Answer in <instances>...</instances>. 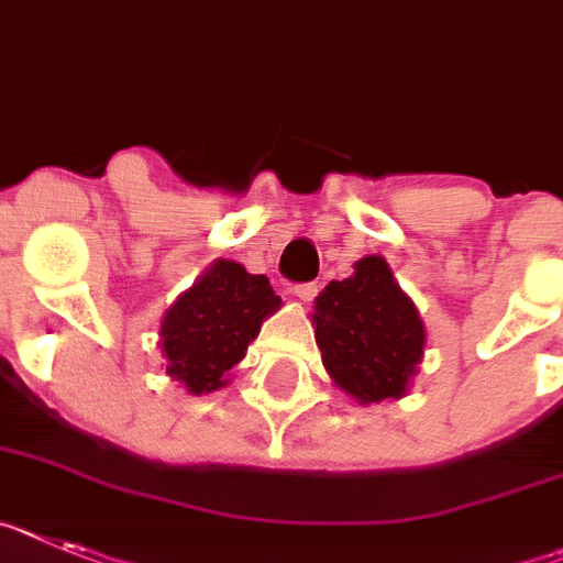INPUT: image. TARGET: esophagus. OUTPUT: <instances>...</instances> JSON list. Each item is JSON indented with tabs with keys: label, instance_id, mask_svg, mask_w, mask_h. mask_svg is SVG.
I'll use <instances>...</instances> for the list:
<instances>
[{
	"label": "esophagus",
	"instance_id": "obj_1",
	"mask_svg": "<svg viewBox=\"0 0 563 563\" xmlns=\"http://www.w3.org/2000/svg\"><path fill=\"white\" fill-rule=\"evenodd\" d=\"M295 297H300L302 302H311L317 297V283H297Z\"/></svg>",
	"mask_w": 563,
	"mask_h": 563
}]
</instances>
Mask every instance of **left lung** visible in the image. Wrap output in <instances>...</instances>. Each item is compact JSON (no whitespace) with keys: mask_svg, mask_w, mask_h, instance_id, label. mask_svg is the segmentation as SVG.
<instances>
[{"mask_svg":"<svg viewBox=\"0 0 563 563\" xmlns=\"http://www.w3.org/2000/svg\"><path fill=\"white\" fill-rule=\"evenodd\" d=\"M322 365L360 402L402 397L424 349V325L383 257H363L349 280H331L314 302Z\"/></svg>","mask_w":563,"mask_h":563,"instance_id":"1","label":"left lung"}]
</instances>
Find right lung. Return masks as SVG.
<instances>
[{
	"label": "right lung",
	"mask_w": 563,
	"mask_h": 563,
	"mask_svg": "<svg viewBox=\"0 0 563 563\" xmlns=\"http://www.w3.org/2000/svg\"><path fill=\"white\" fill-rule=\"evenodd\" d=\"M277 306L280 297L266 275H249L232 261L212 263L161 322L166 374L192 394L223 388L227 371L246 356Z\"/></svg>",
	"instance_id": "add662e5"
}]
</instances>
